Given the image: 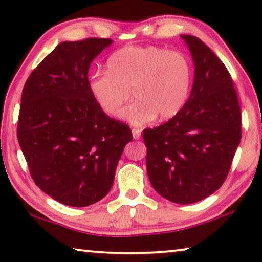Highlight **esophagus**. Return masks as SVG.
<instances>
[{
	"label": "esophagus",
	"mask_w": 262,
	"mask_h": 262,
	"mask_svg": "<svg viewBox=\"0 0 262 262\" xmlns=\"http://www.w3.org/2000/svg\"><path fill=\"white\" fill-rule=\"evenodd\" d=\"M132 133H133V137H134V140H140L141 129H137V128H133Z\"/></svg>",
	"instance_id": "1"
}]
</instances>
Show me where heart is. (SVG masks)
Returning <instances> with one entry per match:
<instances>
[{"label": "heart", "instance_id": "1", "mask_svg": "<svg viewBox=\"0 0 262 262\" xmlns=\"http://www.w3.org/2000/svg\"><path fill=\"white\" fill-rule=\"evenodd\" d=\"M192 84L189 61L179 52L157 46L125 47L107 60V72L89 79L96 103L112 118L120 117L130 98L136 100L123 112L135 126L158 118L168 120L184 108Z\"/></svg>", "mask_w": 262, "mask_h": 262}]
</instances>
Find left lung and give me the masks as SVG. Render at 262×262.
Listing matches in <instances>:
<instances>
[{
    "mask_svg": "<svg viewBox=\"0 0 262 262\" xmlns=\"http://www.w3.org/2000/svg\"><path fill=\"white\" fill-rule=\"evenodd\" d=\"M192 54V92L167 122L143 130L150 184L168 201L189 205L216 192L227 179L242 139V115L227 67L205 42L180 35Z\"/></svg>",
    "mask_w": 262,
    "mask_h": 262,
    "instance_id": "8db88e82",
    "label": "left lung"
}]
</instances>
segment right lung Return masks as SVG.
<instances>
[{
    "label": "right lung",
    "mask_w": 262,
    "mask_h": 262,
    "mask_svg": "<svg viewBox=\"0 0 262 262\" xmlns=\"http://www.w3.org/2000/svg\"><path fill=\"white\" fill-rule=\"evenodd\" d=\"M111 43L105 38L59 43L21 92L17 137L31 177L66 206L86 207L106 196L133 139L129 126L106 115L89 89L91 62Z\"/></svg>",
    "instance_id": "add662e5"
}]
</instances>
